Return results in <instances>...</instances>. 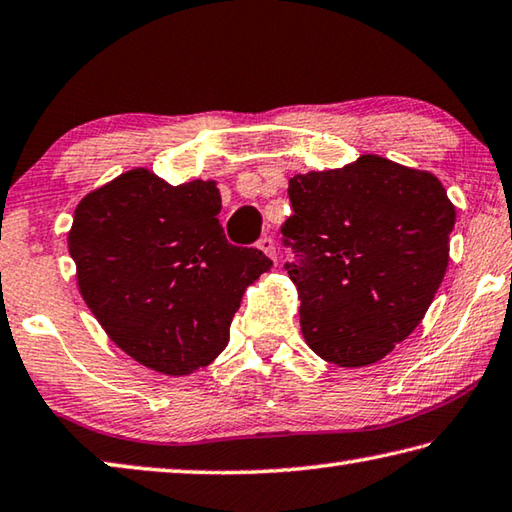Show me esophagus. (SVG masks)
Segmentation results:
<instances>
[{
    "instance_id": "34e87169",
    "label": "esophagus",
    "mask_w": 512,
    "mask_h": 512,
    "mask_svg": "<svg viewBox=\"0 0 512 512\" xmlns=\"http://www.w3.org/2000/svg\"><path fill=\"white\" fill-rule=\"evenodd\" d=\"M257 248L262 250L264 255H268V257H271L273 262H275V241H273L271 237H262V239H259V241H257Z\"/></svg>"
}]
</instances>
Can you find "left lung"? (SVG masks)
Returning a JSON list of instances; mask_svg holds the SVG:
<instances>
[{"label":"left lung","mask_w":512,"mask_h":512,"mask_svg":"<svg viewBox=\"0 0 512 512\" xmlns=\"http://www.w3.org/2000/svg\"><path fill=\"white\" fill-rule=\"evenodd\" d=\"M282 226L302 336L322 360L367 367L421 324L450 259L454 212L434 174L378 154L288 181Z\"/></svg>","instance_id":"1"}]
</instances>
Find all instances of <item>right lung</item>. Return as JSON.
<instances>
[{"label":"right lung","instance_id":"right-lung-1","mask_svg":"<svg viewBox=\"0 0 512 512\" xmlns=\"http://www.w3.org/2000/svg\"><path fill=\"white\" fill-rule=\"evenodd\" d=\"M217 181L170 185L136 167L91 190L73 212L69 253L82 300L143 367L188 376L230 338L246 288L273 262L228 244Z\"/></svg>","mask_w":512,"mask_h":512}]
</instances>
